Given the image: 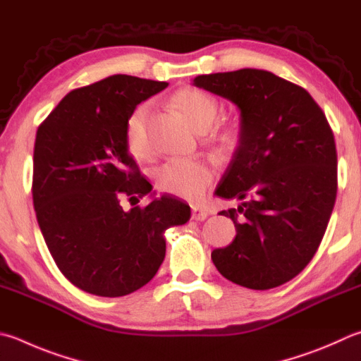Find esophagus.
I'll return each instance as SVG.
<instances>
[{
    "label": "esophagus",
    "instance_id": "obj_1",
    "mask_svg": "<svg viewBox=\"0 0 361 361\" xmlns=\"http://www.w3.org/2000/svg\"><path fill=\"white\" fill-rule=\"evenodd\" d=\"M208 218V213L205 208L202 207H192V219L194 221H205Z\"/></svg>",
    "mask_w": 361,
    "mask_h": 361
}]
</instances>
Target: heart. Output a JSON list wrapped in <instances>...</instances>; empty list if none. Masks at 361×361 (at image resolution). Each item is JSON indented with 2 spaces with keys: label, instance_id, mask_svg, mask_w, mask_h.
Masks as SVG:
<instances>
[{
  "label": "heart",
  "instance_id": "b5f03b06",
  "mask_svg": "<svg viewBox=\"0 0 361 361\" xmlns=\"http://www.w3.org/2000/svg\"><path fill=\"white\" fill-rule=\"evenodd\" d=\"M173 106L185 116V120L199 133H207L213 126L219 114V104L213 96L203 93L195 88H183L173 96ZM149 107L147 104L134 110L126 128V142L130 153L137 158H147L149 154L148 143V123ZM237 142V134L233 129H227L219 135L221 147L231 148ZM156 188L161 192L172 194L176 197L188 200L200 199L205 189L214 180V169L209 162H169L156 170Z\"/></svg>",
  "mask_w": 361,
  "mask_h": 361
}]
</instances>
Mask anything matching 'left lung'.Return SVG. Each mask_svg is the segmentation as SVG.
Instances as JSON below:
<instances>
[{"instance_id": "left-lung-1", "label": "left lung", "mask_w": 361, "mask_h": 361, "mask_svg": "<svg viewBox=\"0 0 361 361\" xmlns=\"http://www.w3.org/2000/svg\"><path fill=\"white\" fill-rule=\"evenodd\" d=\"M199 88L240 109V143L216 195L240 200L219 214L237 237L214 249L226 279L254 290L287 283L310 264L338 191L335 135L305 88L262 69L199 75Z\"/></svg>"}]
</instances>
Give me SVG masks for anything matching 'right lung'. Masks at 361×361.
I'll return each mask as SVG.
<instances>
[{
  "mask_svg": "<svg viewBox=\"0 0 361 361\" xmlns=\"http://www.w3.org/2000/svg\"><path fill=\"white\" fill-rule=\"evenodd\" d=\"M167 85L110 75L72 90L37 128V224L60 271L88 293L123 297L149 283L166 257L164 232L191 218L189 205L170 195L121 207L152 191L129 154L128 121Z\"/></svg>",
  "mask_w": 361,
  "mask_h": 361,
  "instance_id": "1",
  "label": "right lung"
}]
</instances>
